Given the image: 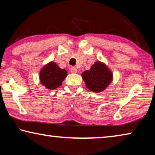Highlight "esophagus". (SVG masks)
I'll return each mask as SVG.
<instances>
[{"label":"esophagus","mask_w":155,"mask_h":155,"mask_svg":"<svg viewBox=\"0 0 155 155\" xmlns=\"http://www.w3.org/2000/svg\"><path fill=\"white\" fill-rule=\"evenodd\" d=\"M70 71H71V72L73 73V74H75V73L77 72V69L74 67H72L71 68V69H70Z\"/></svg>","instance_id":"34e87169"}]
</instances>
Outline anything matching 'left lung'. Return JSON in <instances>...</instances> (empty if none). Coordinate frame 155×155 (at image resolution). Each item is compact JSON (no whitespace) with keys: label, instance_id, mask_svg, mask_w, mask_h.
Returning <instances> with one entry per match:
<instances>
[{"label":"left lung","instance_id":"8db88e82","mask_svg":"<svg viewBox=\"0 0 155 155\" xmlns=\"http://www.w3.org/2000/svg\"><path fill=\"white\" fill-rule=\"evenodd\" d=\"M82 78L89 90L99 93L110 85L113 80V74L105 64L98 61L91 65L90 70L82 73Z\"/></svg>","mask_w":155,"mask_h":155}]
</instances>
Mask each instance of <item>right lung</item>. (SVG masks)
I'll use <instances>...</instances> for the list:
<instances>
[{
	"instance_id": "right-lung-1",
	"label": "right lung",
	"mask_w": 155,
	"mask_h": 155,
	"mask_svg": "<svg viewBox=\"0 0 155 155\" xmlns=\"http://www.w3.org/2000/svg\"><path fill=\"white\" fill-rule=\"evenodd\" d=\"M67 74L68 72L65 69H61L56 63L51 61L40 70V83L48 90H54L61 85Z\"/></svg>"
}]
</instances>
